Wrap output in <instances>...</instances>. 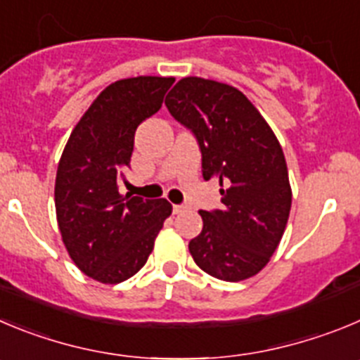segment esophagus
I'll list each match as a JSON object with an SVG mask.
<instances>
[{"label": "esophagus", "mask_w": 360, "mask_h": 360, "mask_svg": "<svg viewBox=\"0 0 360 360\" xmlns=\"http://www.w3.org/2000/svg\"><path fill=\"white\" fill-rule=\"evenodd\" d=\"M187 210V205H173V214H182Z\"/></svg>", "instance_id": "obj_1"}]
</instances>
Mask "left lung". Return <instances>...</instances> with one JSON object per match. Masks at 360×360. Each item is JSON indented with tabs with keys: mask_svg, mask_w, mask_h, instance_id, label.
<instances>
[{
	"mask_svg": "<svg viewBox=\"0 0 360 360\" xmlns=\"http://www.w3.org/2000/svg\"><path fill=\"white\" fill-rule=\"evenodd\" d=\"M169 114L193 131L205 180L221 186V209L200 210L203 229L191 239L194 262L210 276L239 282L257 275L275 253L291 210L282 146L252 101L236 87L205 78L178 82Z\"/></svg>",
	"mask_w": 360,
	"mask_h": 360,
	"instance_id": "obj_1",
	"label": "left lung"
}]
</instances>
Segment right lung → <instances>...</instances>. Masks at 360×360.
<instances>
[{"label": "right lung", "instance_id": "1", "mask_svg": "<svg viewBox=\"0 0 360 360\" xmlns=\"http://www.w3.org/2000/svg\"><path fill=\"white\" fill-rule=\"evenodd\" d=\"M174 78L137 77L108 85L71 131L55 180L62 240L80 271L120 283L146 264L169 217L171 203L121 196L117 182L130 167L134 135L160 110Z\"/></svg>", "mask_w": 360, "mask_h": 360}]
</instances>
